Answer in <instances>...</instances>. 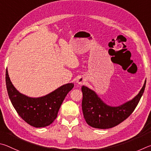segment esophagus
<instances>
[{"label":"esophagus","instance_id":"34e87169","mask_svg":"<svg viewBox=\"0 0 151 151\" xmlns=\"http://www.w3.org/2000/svg\"><path fill=\"white\" fill-rule=\"evenodd\" d=\"M86 80L83 77H79L77 80H76V83H77L78 85H83V84L85 83Z\"/></svg>","mask_w":151,"mask_h":151}]
</instances>
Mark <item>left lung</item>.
I'll use <instances>...</instances> for the list:
<instances>
[{"label":"left lung","mask_w":151,"mask_h":151,"mask_svg":"<svg viewBox=\"0 0 151 151\" xmlns=\"http://www.w3.org/2000/svg\"><path fill=\"white\" fill-rule=\"evenodd\" d=\"M144 85L139 93L133 99L118 106L107 105L95 91L83 86L82 111L86 123L93 128L106 129L112 128L125 120L135 109L144 93Z\"/></svg>","instance_id":"left-lung-1"}]
</instances>
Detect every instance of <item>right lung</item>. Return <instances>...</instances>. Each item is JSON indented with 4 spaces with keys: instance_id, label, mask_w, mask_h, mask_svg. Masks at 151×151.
<instances>
[{
    "instance_id": "obj_1",
    "label": "right lung",
    "mask_w": 151,
    "mask_h": 151,
    "mask_svg": "<svg viewBox=\"0 0 151 151\" xmlns=\"http://www.w3.org/2000/svg\"><path fill=\"white\" fill-rule=\"evenodd\" d=\"M6 85L10 101L18 114L29 125L36 128L45 127L54 122L65 96L74 86L73 83H66L46 96L28 97L13 86L7 69Z\"/></svg>"
}]
</instances>
